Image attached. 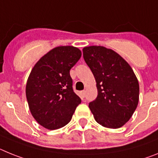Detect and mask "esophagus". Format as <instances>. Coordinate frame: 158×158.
<instances>
[{
    "mask_svg": "<svg viewBox=\"0 0 158 158\" xmlns=\"http://www.w3.org/2000/svg\"><path fill=\"white\" fill-rule=\"evenodd\" d=\"M85 94H86V91H85V90H82V91H80L81 97H83V98H84V97H85Z\"/></svg>",
    "mask_w": 158,
    "mask_h": 158,
    "instance_id": "1",
    "label": "esophagus"
}]
</instances>
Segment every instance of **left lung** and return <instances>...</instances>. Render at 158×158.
Here are the masks:
<instances>
[{
    "instance_id": "obj_1",
    "label": "left lung",
    "mask_w": 158,
    "mask_h": 158,
    "mask_svg": "<svg viewBox=\"0 0 158 158\" xmlns=\"http://www.w3.org/2000/svg\"><path fill=\"white\" fill-rule=\"evenodd\" d=\"M83 58L92 71L98 96L89 103L98 124L118 129L132 117L139 101V83L132 68L119 54L102 46L85 47Z\"/></svg>"
}]
</instances>
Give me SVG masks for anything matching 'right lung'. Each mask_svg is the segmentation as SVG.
<instances>
[{"label":"right lung","mask_w":158,"mask_h":158,"mask_svg":"<svg viewBox=\"0 0 158 158\" xmlns=\"http://www.w3.org/2000/svg\"><path fill=\"white\" fill-rule=\"evenodd\" d=\"M81 55L75 47H56L42 56L30 72L25 90L29 110L48 130L66 126L81 102L70 76V70Z\"/></svg>","instance_id":"1"}]
</instances>
